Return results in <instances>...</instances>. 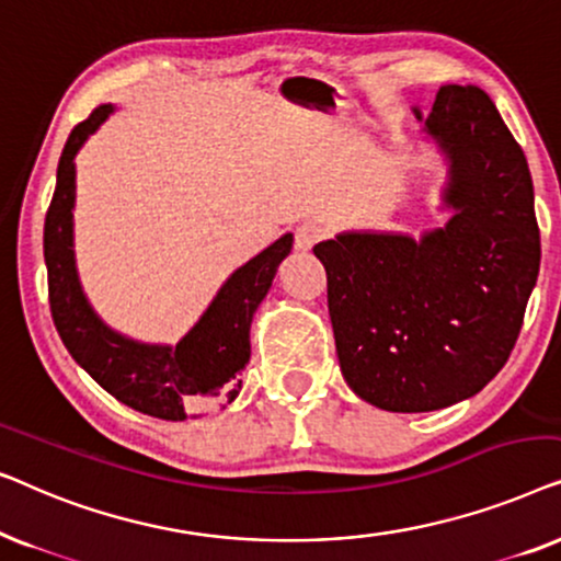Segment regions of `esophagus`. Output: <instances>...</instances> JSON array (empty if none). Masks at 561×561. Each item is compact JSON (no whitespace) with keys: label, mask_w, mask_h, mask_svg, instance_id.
<instances>
[{"label":"esophagus","mask_w":561,"mask_h":561,"mask_svg":"<svg viewBox=\"0 0 561 561\" xmlns=\"http://www.w3.org/2000/svg\"><path fill=\"white\" fill-rule=\"evenodd\" d=\"M327 229L319 221H304L296 227V248L298 250H311L319 240H324Z\"/></svg>","instance_id":"1"}]
</instances>
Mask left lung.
<instances>
[{"label": "left lung", "instance_id": "left-lung-1", "mask_svg": "<svg viewBox=\"0 0 561 561\" xmlns=\"http://www.w3.org/2000/svg\"><path fill=\"white\" fill-rule=\"evenodd\" d=\"M413 112L447 160L444 227L313 248L344 380L393 413L447 409L501 373L541 263L526 156L485 91L447 83Z\"/></svg>", "mask_w": 561, "mask_h": 561}]
</instances>
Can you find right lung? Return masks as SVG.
Instances as JSON below:
<instances>
[{"label": "right lung", "instance_id": "add662e5", "mask_svg": "<svg viewBox=\"0 0 561 561\" xmlns=\"http://www.w3.org/2000/svg\"><path fill=\"white\" fill-rule=\"evenodd\" d=\"M112 112V104L96 106L89 119L71 129L60 156L56 194L43 232L50 313L66 350L106 393L148 416L183 421L196 416L194 411L206 403L219 398L229 403L240 393V373L250 363L252 317L271 290L283 257L294 248V234H283L237 267L175 347L137 342L114 332L83 294L73 252V158Z\"/></svg>", "mask_w": 561, "mask_h": 561}]
</instances>
